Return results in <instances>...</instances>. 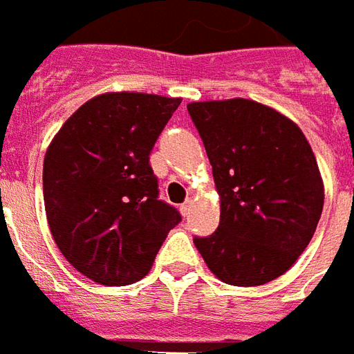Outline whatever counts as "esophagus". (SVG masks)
<instances>
[{
  "label": "esophagus",
  "instance_id": "34e87169",
  "mask_svg": "<svg viewBox=\"0 0 354 354\" xmlns=\"http://www.w3.org/2000/svg\"><path fill=\"white\" fill-rule=\"evenodd\" d=\"M190 205H192V201H190V199H187V201L180 205V212H183V216H188V214H190Z\"/></svg>",
  "mask_w": 354,
  "mask_h": 354
}]
</instances>
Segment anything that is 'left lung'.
Segmentation results:
<instances>
[{
  "instance_id": "obj_1",
  "label": "left lung",
  "mask_w": 354,
  "mask_h": 354,
  "mask_svg": "<svg viewBox=\"0 0 354 354\" xmlns=\"http://www.w3.org/2000/svg\"><path fill=\"white\" fill-rule=\"evenodd\" d=\"M220 194V224L194 244L230 286H263L291 268L323 212V180L302 130L246 98L188 104Z\"/></svg>"
}]
</instances>
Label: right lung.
<instances>
[{
    "label": "right lung",
    "instance_id": "right-lung-1",
    "mask_svg": "<svg viewBox=\"0 0 354 354\" xmlns=\"http://www.w3.org/2000/svg\"><path fill=\"white\" fill-rule=\"evenodd\" d=\"M180 98L106 93L80 106L52 140L42 192L52 237L65 259L102 286L147 274L179 211L158 199L149 164Z\"/></svg>",
    "mask_w": 354,
    "mask_h": 354
}]
</instances>
